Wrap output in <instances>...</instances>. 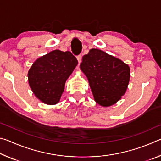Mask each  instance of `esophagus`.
Returning <instances> with one entry per match:
<instances>
[{
	"instance_id": "1",
	"label": "esophagus",
	"mask_w": 161,
	"mask_h": 161,
	"mask_svg": "<svg viewBox=\"0 0 161 161\" xmlns=\"http://www.w3.org/2000/svg\"><path fill=\"white\" fill-rule=\"evenodd\" d=\"M77 60H78L79 64H80V62H81V55H78V56L77 57Z\"/></svg>"
}]
</instances>
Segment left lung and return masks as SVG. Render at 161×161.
Here are the masks:
<instances>
[{
    "label": "left lung",
    "mask_w": 161,
    "mask_h": 161,
    "mask_svg": "<svg viewBox=\"0 0 161 161\" xmlns=\"http://www.w3.org/2000/svg\"><path fill=\"white\" fill-rule=\"evenodd\" d=\"M80 69L88 79L94 101L102 107L116 103L126 91L129 65L105 52L91 49L83 56Z\"/></svg>",
    "instance_id": "8db88e82"
}]
</instances>
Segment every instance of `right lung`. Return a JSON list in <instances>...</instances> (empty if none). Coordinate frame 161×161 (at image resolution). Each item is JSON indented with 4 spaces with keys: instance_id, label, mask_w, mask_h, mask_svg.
I'll return each mask as SVG.
<instances>
[{
    "instance_id": "add662e5",
    "label": "right lung",
    "mask_w": 161,
    "mask_h": 161,
    "mask_svg": "<svg viewBox=\"0 0 161 161\" xmlns=\"http://www.w3.org/2000/svg\"><path fill=\"white\" fill-rule=\"evenodd\" d=\"M78 64L69 51L55 50L40 57L28 71V82L38 99L48 105L59 102L64 84Z\"/></svg>"
}]
</instances>
